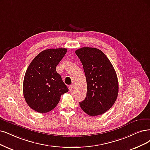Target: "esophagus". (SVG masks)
Segmentation results:
<instances>
[{"label":"esophagus","mask_w":150,"mask_h":150,"mask_svg":"<svg viewBox=\"0 0 150 150\" xmlns=\"http://www.w3.org/2000/svg\"><path fill=\"white\" fill-rule=\"evenodd\" d=\"M74 86L73 85H70L69 86V90L70 91H73V90H74Z\"/></svg>","instance_id":"1"}]
</instances>
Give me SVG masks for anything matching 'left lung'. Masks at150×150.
Segmentation results:
<instances>
[{
	"instance_id": "left-lung-1",
	"label": "left lung",
	"mask_w": 150,
	"mask_h": 150,
	"mask_svg": "<svg viewBox=\"0 0 150 150\" xmlns=\"http://www.w3.org/2000/svg\"><path fill=\"white\" fill-rule=\"evenodd\" d=\"M75 53L83 65L87 84L86 98L80 106L88 115H101L113 106L117 98V74L101 50L84 47L77 49Z\"/></svg>"
}]
</instances>
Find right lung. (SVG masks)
<instances>
[{
    "instance_id": "add662e5",
    "label": "right lung",
    "mask_w": 150,
    "mask_h": 150,
    "mask_svg": "<svg viewBox=\"0 0 150 150\" xmlns=\"http://www.w3.org/2000/svg\"><path fill=\"white\" fill-rule=\"evenodd\" d=\"M67 51L65 48L44 50L34 58L26 71L24 98L28 105L38 112L51 111L59 103L61 95L69 91L55 70Z\"/></svg>"
}]
</instances>
